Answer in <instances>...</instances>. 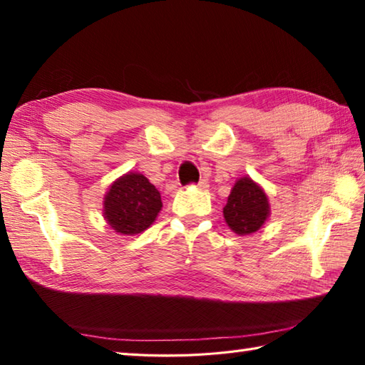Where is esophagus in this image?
I'll use <instances>...</instances> for the list:
<instances>
[{
  "label": "esophagus",
  "instance_id": "esophagus-1",
  "mask_svg": "<svg viewBox=\"0 0 365 365\" xmlns=\"http://www.w3.org/2000/svg\"><path fill=\"white\" fill-rule=\"evenodd\" d=\"M197 188H201V190H207V188H209V182L205 180V178H201V180L197 182Z\"/></svg>",
  "mask_w": 365,
  "mask_h": 365
}]
</instances>
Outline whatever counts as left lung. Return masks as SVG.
Listing matches in <instances>:
<instances>
[{"mask_svg": "<svg viewBox=\"0 0 365 365\" xmlns=\"http://www.w3.org/2000/svg\"><path fill=\"white\" fill-rule=\"evenodd\" d=\"M269 215V204L264 191L249 177L235 183L223 207L228 227L237 235H250L260 230Z\"/></svg>", "mask_w": 365, "mask_h": 365, "instance_id": "obj_1", "label": "left lung"}]
</instances>
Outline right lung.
Listing matches in <instances>:
<instances>
[{"instance_id": "1", "label": "right lung", "mask_w": 365, "mask_h": 365, "mask_svg": "<svg viewBox=\"0 0 365 365\" xmlns=\"http://www.w3.org/2000/svg\"><path fill=\"white\" fill-rule=\"evenodd\" d=\"M103 215L116 233L134 236L147 230L161 210V195L142 174H125L111 185Z\"/></svg>"}]
</instances>
